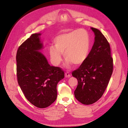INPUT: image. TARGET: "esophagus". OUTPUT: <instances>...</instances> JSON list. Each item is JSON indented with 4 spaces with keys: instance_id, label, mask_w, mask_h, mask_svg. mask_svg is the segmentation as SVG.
<instances>
[{
    "instance_id": "34e87169",
    "label": "esophagus",
    "mask_w": 128,
    "mask_h": 128,
    "mask_svg": "<svg viewBox=\"0 0 128 128\" xmlns=\"http://www.w3.org/2000/svg\"><path fill=\"white\" fill-rule=\"evenodd\" d=\"M65 76L66 77H68V78H70V76H71V75L70 74L69 72H67L65 73Z\"/></svg>"
}]
</instances>
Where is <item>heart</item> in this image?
<instances>
[{
  "mask_svg": "<svg viewBox=\"0 0 128 128\" xmlns=\"http://www.w3.org/2000/svg\"><path fill=\"white\" fill-rule=\"evenodd\" d=\"M54 46L49 48V53L53 64L59 65L62 62V54L67 59L66 64H82L89 55L91 46L90 36L84 30H76L62 34L53 40Z\"/></svg>",
  "mask_w": 128,
  "mask_h": 128,
  "instance_id": "b5f03b06",
  "label": "heart"
}]
</instances>
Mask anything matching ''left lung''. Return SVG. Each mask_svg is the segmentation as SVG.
<instances>
[{
  "instance_id": "8db88e82",
  "label": "left lung",
  "mask_w": 128,
  "mask_h": 128,
  "mask_svg": "<svg viewBox=\"0 0 128 128\" xmlns=\"http://www.w3.org/2000/svg\"><path fill=\"white\" fill-rule=\"evenodd\" d=\"M95 41L88 58L79 68L72 72L78 85L74 91L80 103L90 105L102 97L113 72V58L110 45L98 30L91 28Z\"/></svg>"
}]
</instances>
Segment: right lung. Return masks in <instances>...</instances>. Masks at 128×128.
Instances as JSON below:
<instances>
[{"label": "right lung", "instance_id": "add662e5", "mask_svg": "<svg viewBox=\"0 0 128 128\" xmlns=\"http://www.w3.org/2000/svg\"><path fill=\"white\" fill-rule=\"evenodd\" d=\"M33 34L17 51L16 75L18 84L24 96L32 105L46 108L55 101L56 86L64 77L59 67L51 66L38 50L42 48L39 36Z\"/></svg>", "mask_w": 128, "mask_h": 128}]
</instances>
